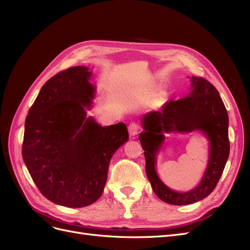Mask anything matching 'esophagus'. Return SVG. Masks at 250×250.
<instances>
[{
  "label": "esophagus",
  "mask_w": 250,
  "mask_h": 250,
  "mask_svg": "<svg viewBox=\"0 0 250 250\" xmlns=\"http://www.w3.org/2000/svg\"><path fill=\"white\" fill-rule=\"evenodd\" d=\"M141 129V127L138 123H130L129 126H128V131H129V134L132 135V137H134V135H137L139 133Z\"/></svg>",
  "instance_id": "obj_1"
}]
</instances>
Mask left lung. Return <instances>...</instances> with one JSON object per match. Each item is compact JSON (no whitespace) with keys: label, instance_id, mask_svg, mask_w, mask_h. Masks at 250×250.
<instances>
[{"label":"left lung","instance_id":"8db88e82","mask_svg":"<svg viewBox=\"0 0 250 250\" xmlns=\"http://www.w3.org/2000/svg\"><path fill=\"white\" fill-rule=\"evenodd\" d=\"M192 90L178 100H169L160 111L143 118L144 132L140 142L146 160V174L154 193L161 200L186 206L206 198L220 179L229 155V115L216 87L207 79L192 77ZM201 130L210 140L209 165L201 185L187 193L172 191L158 178L155 155L163 141L164 132Z\"/></svg>","mask_w":250,"mask_h":250}]
</instances>
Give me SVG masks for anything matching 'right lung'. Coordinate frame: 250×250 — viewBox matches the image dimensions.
I'll return each instance as SVG.
<instances>
[{"mask_svg":"<svg viewBox=\"0 0 250 250\" xmlns=\"http://www.w3.org/2000/svg\"><path fill=\"white\" fill-rule=\"evenodd\" d=\"M85 66L50 78L28 111L21 154L41 193L60 206L82 208L103 193L110 158L128 140L124 123L101 127L85 118L94 97Z\"/></svg>","mask_w":250,"mask_h":250,"instance_id":"obj_1","label":"right lung"}]
</instances>
